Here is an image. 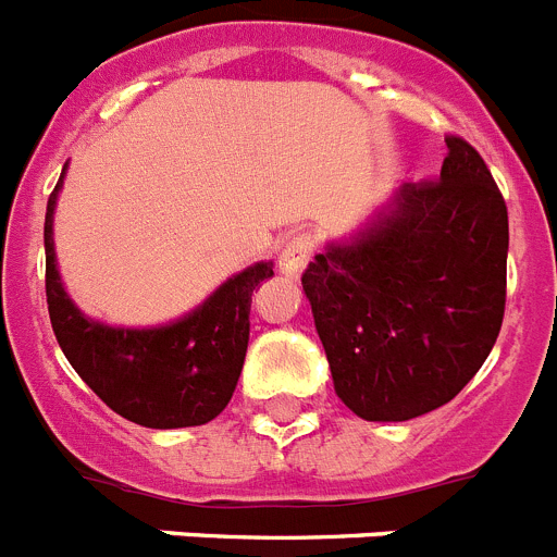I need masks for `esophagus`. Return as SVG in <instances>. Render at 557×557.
<instances>
[{
  "label": "esophagus",
  "instance_id": "1",
  "mask_svg": "<svg viewBox=\"0 0 557 557\" xmlns=\"http://www.w3.org/2000/svg\"><path fill=\"white\" fill-rule=\"evenodd\" d=\"M313 235L310 233H297L294 238H288L280 252V272L288 274V277H297L305 267H308L310 255H313Z\"/></svg>",
  "mask_w": 557,
  "mask_h": 557
}]
</instances>
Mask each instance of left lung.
<instances>
[{
	"mask_svg": "<svg viewBox=\"0 0 557 557\" xmlns=\"http://www.w3.org/2000/svg\"><path fill=\"white\" fill-rule=\"evenodd\" d=\"M508 208L478 149L447 135L438 180L403 185L372 227L302 272L335 394L369 422L447 405L505 315Z\"/></svg>",
	"mask_w": 557,
	"mask_h": 557,
	"instance_id": "1",
	"label": "left lung"
}]
</instances>
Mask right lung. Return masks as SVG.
Masks as SVG:
<instances>
[{"instance_id":"right-lung-1","label":"right lung","mask_w":557,"mask_h":557,"mask_svg":"<svg viewBox=\"0 0 557 557\" xmlns=\"http://www.w3.org/2000/svg\"><path fill=\"white\" fill-rule=\"evenodd\" d=\"M63 174L49 194L44 247L49 319L74 372L110 410L144 428H194L216 419L242 377L252 290L272 277V263H255L230 277L194 313L166 327L124 330L91 322L74 308L54 267L52 213Z\"/></svg>"}]
</instances>
